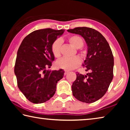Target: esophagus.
I'll return each instance as SVG.
<instances>
[{"mask_svg": "<svg viewBox=\"0 0 130 130\" xmlns=\"http://www.w3.org/2000/svg\"><path fill=\"white\" fill-rule=\"evenodd\" d=\"M68 73H69V71H68V70H65V73H64L65 75H66V74H68Z\"/></svg>", "mask_w": 130, "mask_h": 130, "instance_id": "1", "label": "esophagus"}]
</instances>
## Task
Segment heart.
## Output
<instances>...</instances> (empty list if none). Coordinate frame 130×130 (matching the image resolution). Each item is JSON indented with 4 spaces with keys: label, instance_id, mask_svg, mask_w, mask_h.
I'll return each mask as SVG.
<instances>
[{
    "label": "heart",
    "instance_id": "obj_1",
    "mask_svg": "<svg viewBox=\"0 0 130 130\" xmlns=\"http://www.w3.org/2000/svg\"><path fill=\"white\" fill-rule=\"evenodd\" d=\"M68 41L76 49H80L84 45V41L81 37L78 36H72L68 38ZM62 41L60 39H57L52 43L51 50L53 56L56 58H59L61 56V48ZM81 63L80 59L77 57L72 58L63 57L57 61V68L67 70H72L78 67Z\"/></svg>",
    "mask_w": 130,
    "mask_h": 130
}]
</instances>
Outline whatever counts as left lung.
<instances>
[{"mask_svg": "<svg viewBox=\"0 0 130 130\" xmlns=\"http://www.w3.org/2000/svg\"><path fill=\"white\" fill-rule=\"evenodd\" d=\"M68 31L82 36L88 46L83 65L89 73L83 75L77 72L72 85L73 95L80 102L93 103L104 95L113 79L112 52L103 35L93 28L78 27Z\"/></svg>", "mask_w": 130, "mask_h": 130, "instance_id": "obj_1", "label": "left lung"}]
</instances>
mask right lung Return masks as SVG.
I'll use <instances>...</instances> for the list:
<instances>
[{
	"label": "right lung",
	"mask_w": 130,
	"mask_h": 130,
	"mask_svg": "<svg viewBox=\"0 0 130 130\" xmlns=\"http://www.w3.org/2000/svg\"><path fill=\"white\" fill-rule=\"evenodd\" d=\"M64 30L44 28L34 31L22 42L14 67L18 87L26 99L34 104L49 100L56 91L57 83L64 71L46 70L54 60L51 50L57 37Z\"/></svg>",
	"instance_id": "obj_1"
}]
</instances>
